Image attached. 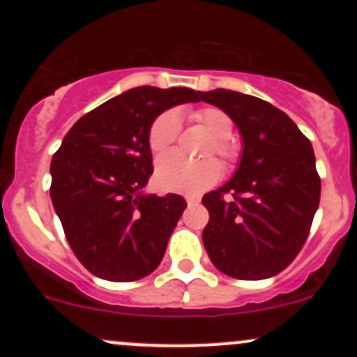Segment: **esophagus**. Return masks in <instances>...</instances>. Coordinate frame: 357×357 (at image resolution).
<instances>
[{"label":"esophagus","instance_id":"1","mask_svg":"<svg viewBox=\"0 0 357 357\" xmlns=\"http://www.w3.org/2000/svg\"><path fill=\"white\" fill-rule=\"evenodd\" d=\"M185 199H186V202H188V205H193V204H199V202H200V199H199V197H195V195H186V197H185Z\"/></svg>","mask_w":357,"mask_h":357}]
</instances>
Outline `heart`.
<instances>
[{
    "label": "heart",
    "mask_w": 357,
    "mask_h": 357,
    "mask_svg": "<svg viewBox=\"0 0 357 357\" xmlns=\"http://www.w3.org/2000/svg\"><path fill=\"white\" fill-rule=\"evenodd\" d=\"M190 119L207 129L212 142L205 149V155L215 153L225 164L235 165L242 155V146L231 138L233 121L225 110L215 107H204L193 110ZM179 135V119L174 110L158 114L149 128V146L153 155L160 157L172 149ZM222 167L215 158L190 160L179 155L160 158L155 169V183L165 192L197 195L221 179Z\"/></svg>",
    "instance_id": "b5f03b06"
}]
</instances>
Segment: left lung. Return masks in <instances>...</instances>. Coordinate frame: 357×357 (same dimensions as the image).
I'll return each instance as SVG.
<instances>
[{"mask_svg":"<svg viewBox=\"0 0 357 357\" xmlns=\"http://www.w3.org/2000/svg\"><path fill=\"white\" fill-rule=\"evenodd\" d=\"M242 135L243 152L226 185L205 193L202 238L212 264L236 280L278 275L301 252L319 205L321 181L311 142L285 112L229 89L202 93ZM231 192L233 199L224 195Z\"/></svg>","mask_w":357,"mask_h":357,"instance_id":"1","label":"left lung"}]
</instances>
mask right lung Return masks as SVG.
Here are the masks:
<instances>
[{
    "instance_id": "right-lung-1",
    "label": "right lung",
    "mask_w": 357,
    "mask_h": 357,
    "mask_svg": "<svg viewBox=\"0 0 357 357\" xmlns=\"http://www.w3.org/2000/svg\"><path fill=\"white\" fill-rule=\"evenodd\" d=\"M188 102L200 91L132 88L82 115L53 155V207L75 257L98 278L135 282L160 264L186 202L142 192L153 172L149 128Z\"/></svg>"
}]
</instances>
